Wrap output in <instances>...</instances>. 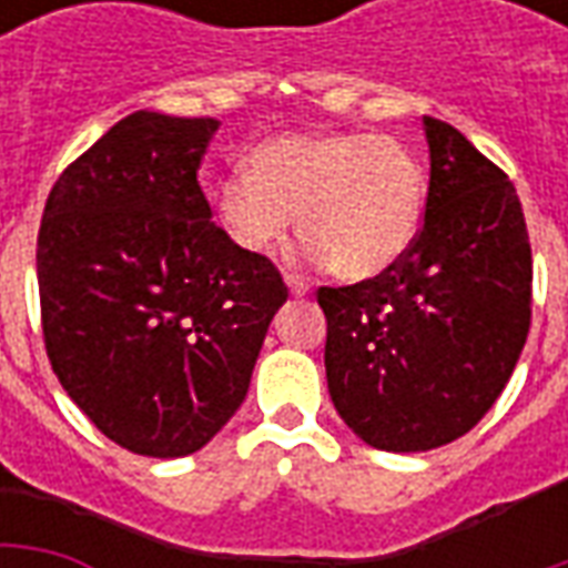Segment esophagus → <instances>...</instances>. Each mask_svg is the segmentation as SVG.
Segmentation results:
<instances>
[{"label": "esophagus", "instance_id": "esophagus-1", "mask_svg": "<svg viewBox=\"0 0 568 568\" xmlns=\"http://www.w3.org/2000/svg\"><path fill=\"white\" fill-rule=\"evenodd\" d=\"M285 285H288V292H292L295 297L307 295V292H310V285L304 283L301 276H295V273H285Z\"/></svg>", "mask_w": 568, "mask_h": 568}]
</instances>
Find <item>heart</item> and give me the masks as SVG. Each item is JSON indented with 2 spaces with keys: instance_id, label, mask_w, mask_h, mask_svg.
<instances>
[{
  "instance_id": "obj_1",
  "label": "heart",
  "mask_w": 568,
  "mask_h": 568,
  "mask_svg": "<svg viewBox=\"0 0 568 568\" xmlns=\"http://www.w3.org/2000/svg\"><path fill=\"white\" fill-rule=\"evenodd\" d=\"M248 173L215 191L224 234L267 255L297 227L304 264L358 283L389 271L417 236L426 173L410 145L377 133H288L252 149Z\"/></svg>"
}]
</instances>
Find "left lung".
Returning <instances> with one entry per match:
<instances>
[{"label":"left lung","instance_id":"obj_1","mask_svg":"<svg viewBox=\"0 0 568 568\" xmlns=\"http://www.w3.org/2000/svg\"><path fill=\"white\" fill-rule=\"evenodd\" d=\"M426 219L389 271L316 292L337 414L389 453L463 438L499 398L532 316V252L511 179L463 133L423 118Z\"/></svg>","mask_w":568,"mask_h":568}]
</instances>
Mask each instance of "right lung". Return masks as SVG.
I'll return each mask as SVG.
<instances>
[{"mask_svg":"<svg viewBox=\"0 0 568 568\" xmlns=\"http://www.w3.org/2000/svg\"><path fill=\"white\" fill-rule=\"evenodd\" d=\"M215 118L133 112L44 203V349L84 417L124 450L175 459L234 417L288 288L236 246L200 191Z\"/></svg>","mask_w":568,"mask_h":568,"instance_id":"obj_1","label":"right lung"}]
</instances>
